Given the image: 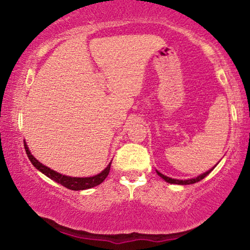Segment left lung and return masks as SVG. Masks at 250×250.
<instances>
[{"label": "left lung", "instance_id": "obj_1", "mask_svg": "<svg viewBox=\"0 0 250 250\" xmlns=\"http://www.w3.org/2000/svg\"><path fill=\"white\" fill-rule=\"evenodd\" d=\"M214 168V167H213ZM213 168L211 169H209V170H207L206 173H204V174H201V175H199V176H197V177H194V179H190V180H176V179H170V177H168V176H165V175H163L162 173H159L158 170H157V174H158V175L162 177V179H164L166 181V182H168V183H172V184H181V186H187V184H193V183H196V182H199V181H201L204 179V177H206L208 174H209L211 170H213Z\"/></svg>", "mask_w": 250, "mask_h": 250}]
</instances>
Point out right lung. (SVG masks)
Returning <instances> with one entry per match:
<instances>
[{
  "label": "right lung",
  "mask_w": 250,
  "mask_h": 250,
  "mask_svg": "<svg viewBox=\"0 0 250 250\" xmlns=\"http://www.w3.org/2000/svg\"><path fill=\"white\" fill-rule=\"evenodd\" d=\"M25 150H26L27 156H28V158L30 160V163H32L37 169L41 170L44 175L50 177L51 180L56 181L57 183L61 184V186H63L64 188H67V189H69V190L78 191V190H85V189H90V188L97 187L100 183L104 182V181L105 180V177L108 176L109 172H110L111 163L109 164V165L105 167V168L102 170L100 174H98V175H94L91 177L66 176V175H62V174L56 172V170H52L47 166H44L43 164H41L39 160L35 158V157H33V155L30 153L28 146H27L26 143H25Z\"/></svg>",
  "instance_id": "right-lung-1"
}]
</instances>
